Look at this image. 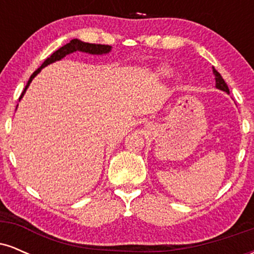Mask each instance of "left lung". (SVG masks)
<instances>
[{"mask_svg": "<svg viewBox=\"0 0 254 254\" xmlns=\"http://www.w3.org/2000/svg\"><path fill=\"white\" fill-rule=\"evenodd\" d=\"M214 74H215V80H216V87H217V88L223 90V92H226V93H229L228 86H227V83L224 82V80L222 78V76H221L220 72H218L215 68H214Z\"/></svg>", "mask_w": 254, "mask_h": 254, "instance_id": "left-lung-1", "label": "left lung"}]
</instances>
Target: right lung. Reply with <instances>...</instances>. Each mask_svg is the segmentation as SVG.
I'll list each match as a JSON object with an SVG mask.
<instances>
[{"label":"right lung","mask_w":254,"mask_h":254,"mask_svg":"<svg viewBox=\"0 0 254 254\" xmlns=\"http://www.w3.org/2000/svg\"><path fill=\"white\" fill-rule=\"evenodd\" d=\"M75 51L88 52V54H92V55H103V54H107V52L111 51V46H110V45H101V44L83 43V42H81V40H78V39H72V40H70V43L65 44V45L62 46V48L58 49L57 51H55L54 54H52L50 57L46 58V60L44 61V63L42 64V66H40V68H38L37 70L34 71L33 74L31 75L30 80H28L27 84H26L24 92H22L21 95H20L19 100L22 98V95L25 94L26 89H27L28 86H30L31 81L33 80L34 76H36L38 72L42 70L44 66H46V65H48V64H50V63L56 62V61L62 60L63 57L66 56V55L71 54V52H75Z\"/></svg>","instance_id":"add662e5"}]
</instances>
